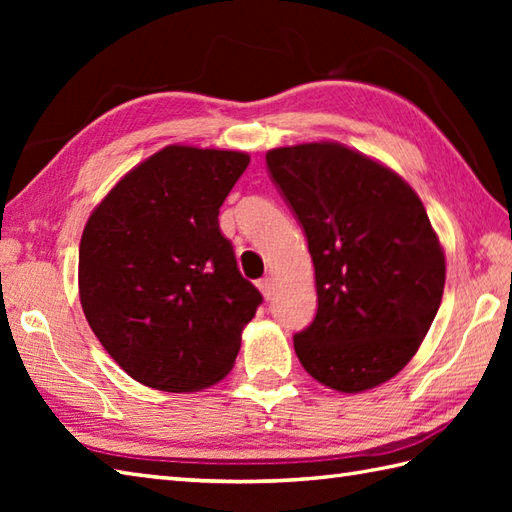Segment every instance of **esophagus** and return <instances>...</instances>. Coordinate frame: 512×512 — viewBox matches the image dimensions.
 Listing matches in <instances>:
<instances>
[{"label":"esophagus","mask_w":512,"mask_h":512,"mask_svg":"<svg viewBox=\"0 0 512 512\" xmlns=\"http://www.w3.org/2000/svg\"><path fill=\"white\" fill-rule=\"evenodd\" d=\"M257 286H259V290H262V295L266 299H273V295H275V281H273V277L266 275L264 279H259Z\"/></svg>","instance_id":"obj_1"}]
</instances>
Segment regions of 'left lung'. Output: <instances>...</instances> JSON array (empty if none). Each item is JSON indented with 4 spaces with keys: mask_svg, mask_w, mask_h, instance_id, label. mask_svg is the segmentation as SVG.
<instances>
[{
    "mask_svg": "<svg viewBox=\"0 0 512 512\" xmlns=\"http://www.w3.org/2000/svg\"><path fill=\"white\" fill-rule=\"evenodd\" d=\"M266 162L314 264L317 317L295 334L303 369L343 394L387 383L427 336L447 275L418 193L330 140L270 149Z\"/></svg>",
    "mask_w": 512,
    "mask_h": 512,
    "instance_id": "8db88e82",
    "label": "left lung"
}]
</instances>
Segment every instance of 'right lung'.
I'll return each mask as SVG.
<instances>
[{
    "label": "right lung",
    "instance_id": "right-lung-1",
    "mask_svg": "<svg viewBox=\"0 0 512 512\" xmlns=\"http://www.w3.org/2000/svg\"><path fill=\"white\" fill-rule=\"evenodd\" d=\"M248 162L244 151L169 145L123 176L83 228L85 319L138 383L184 394L233 369L262 295L217 215Z\"/></svg>",
    "mask_w": 512,
    "mask_h": 512
}]
</instances>
